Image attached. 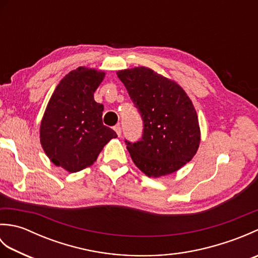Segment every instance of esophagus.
Segmentation results:
<instances>
[{"mask_svg":"<svg viewBox=\"0 0 258 258\" xmlns=\"http://www.w3.org/2000/svg\"><path fill=\"white\" fill-rule=\"evenodd\" d=\"M114 131H115V132H116V134H117L118 138H119L120 135H122V128H120V126H119V125L114 126Z\"/></svg>","mask_w":258,"mask_h":258,"instance_id":"obj_1","label":"esophagus"}]
</instances>
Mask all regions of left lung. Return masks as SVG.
Here are the masks:
<instances>
[{"mask_svg": "<svg viewBox=\"0 0 258 258\" xmlns=\"http://www.w3.org/2000/svg\"><path fill=\"white\" fill-rule=\"evenodd\" d=\"M117 76L143 119L142 139L125 141L134 164L149 177L176 172L200 146L193 103L177 83L149 68L118 71Z\"/></svg>", "mask_w": 258, "mask_h": 258, "instance_id": "8db88e82", "label": "left lung"}]
</instances>
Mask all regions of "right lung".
Instances as JSON below:
<instances>
[{
	"mask_svg": "<svg viewBox=\"0 0 258 258\" xmlns=\"http://www.w3.org/2000/svg\"><path fill=\"white\" fill-rule=\"evenodd\" d=\"M105 73L78 68L59 82L42 118L40 139L53 164L70 173L82 171L96 161L109 140L117 138L103 125V104L94 92Z\"/></svg>",
	"mask_w": 258,
	"mask_h": 258,
	"instance_id": "add662e5",
	"label": "right lung"
}]
</instances>
